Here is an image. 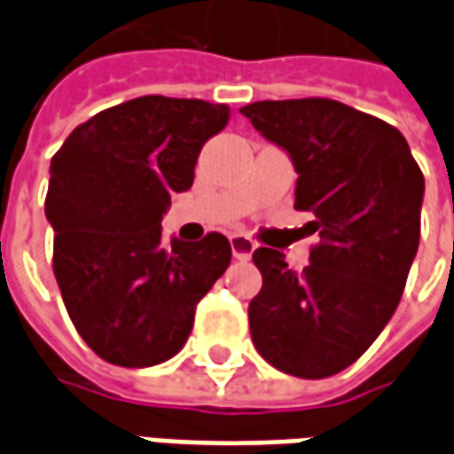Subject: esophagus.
I'll list each match as a JSON object with an SVG mask.
<instances>
[{
	"label": "esophagus",
	"instance_id": "34e87169",
	"mask_svg": "<svg viewBox=\"0 0 454 454\" xmlns=\"http://www.w3.org/2000/svg\"><path fill=\"white\" fill-rule=\"evenodd\" d=\"M228 240H231V250H233L236 260H250L253 250H255V243L250 238L243 236V233H233Z\"/></svg>",
	"mask_w": 454,
	"mask_h": 454
}]
</instances>
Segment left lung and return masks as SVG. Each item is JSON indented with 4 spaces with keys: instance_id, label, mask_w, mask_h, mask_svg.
<instances>
[{
    "instance_id": "8db88e82",
    "label": "left lung",
    "mask_w": 454,
    "mask_h": 454,
    "mask_svg": "<svg viewBox=\"0 0 454 454\" xmlns=\"http://www.w3.org/2000/svg\"><path fill=\"white\" fill-rule=\"evenodd\" d=\"M296 169L309 265L257 247L262 289L247 306L250 335L272 367L304 380L338 374L384 331L420 240L426 182L406 138L387 121L333 99L255 102L240 109Z\"/></svg>"
}]
</instances>
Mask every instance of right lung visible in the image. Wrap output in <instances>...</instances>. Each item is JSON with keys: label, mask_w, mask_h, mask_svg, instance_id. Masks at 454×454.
Masks as SVG:
<instances>
[{"label": "right lung", "mask_w": 454, "mask_h": 454, "mask_svg": "<svg viewBox=\"0 0 454 454\" xmlns=\"http://www.w3.org/2000/svg\"><path fill=\"white\" fill-rule=\"evenodd\" d=\"M228 119L226 104L148 94L84 121L51 160L55 279L77 333L102 360L153 367L175 357L201 296L231 265L226 236L162 246L160 226Z\"/></svg>", "instance_id": "1"}]
</instances>
